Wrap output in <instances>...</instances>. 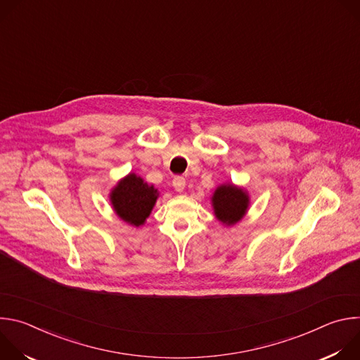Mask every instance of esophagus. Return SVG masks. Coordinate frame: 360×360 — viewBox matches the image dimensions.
<instances>
[{
	"instance_id": "1",
	"label": "esophagus",
	"mask_w": 360,
	"mask_h": 360,
	"mask_svg": "<svg viewBox=\"0 0 360 360\" xmlns=\"http://www.w3.org/2000/svg\"><path fill=\"white\" fill-rule=\"evenodd\" d=\"M172 185H174V188H175L178 192H182V191L185 189L186 181H185L184 176H175V178L172 179Z\"/></svg>"
}]
</instances>
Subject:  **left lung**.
Masks as SVG:
<instances>
[{
  "instance_id": "left-lung-1",
  "label": "left lung",
  "mask_w": 360,
  "mask_h": 360,
  "mask_svg": "<svg viewBox=\"0 0 360 360\" xmlns=\"http://www.w3.org/2000/svg\"><path fill=\"white\" fill-rule=\"evenodd\" d=\"M212 207L217 219L231 226L245 217L249 207V195L233 184H224L212 195Z\"/></svg>"
}]
</instances>
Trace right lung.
Listing matches in <instances>:
<instances>
[{
  "instance_id": "add662e5",
  "label": "right lung",
  "mask_w": 360,
  "mask_h": 360,
  "mask_svg": "<svg viewBox=\"0 0 360 360\" xmlns=\"http://www.w3.org/2000/svg\"><path fill=\"white\" fill-rule=\"evenodd\" d=\"M160 196L158 189L143 182L141 176L129 174L122 178L111 191L110 200L115 214L132 226H141Z\"/></svg>"
}]
</instances>
